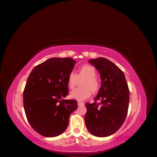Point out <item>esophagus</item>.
<instances>
[{
    "label": "esophagus",
    "mask_w": 157,
    "mask_h": 157,
    "mask_svg": "<svg viewBox=\"0 0 157 157\" xmlns=\"http://www.w3.org/2000/svg\"><path fill=\"white\" fill-rule=\"evenodd\" d=\"M78 106H83V105H84V103L83 102L78 101Z\"/></svg>",
    "instance_id": "esophagus-1"
}]
</instances>
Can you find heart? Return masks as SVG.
I'll return each mask as SVG.
<instances>
[{
	"label": "heart",
	"instance_id": "1",
	"mask_svg": "<svg viewBox=\"0 0 157 157\" xmlns=\"http://www.w3.org/2000/svg\"><path fill=\"white\" fill-rule=\"evenodd\" d=\"M97 71L93 66L85 64L81 66L78 71V74L73 71L69 73L67 77V84L70 89H73L79 80L82 81V88L74 90L70 94L71 98L77 101H83L91 96L92 92L94 94H97L101 88V82L96 77Z\"/></svg>",
	"mask_w": 157,
	"mask_h": 157
}]
</instances>
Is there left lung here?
Here are the masks:
<instances>
[{"instance_id":"obj_1","label":"left lung","mask_w":157,"mask_h":157,"mask_svg":"<svg viewBox=\"0 0 157 157\" xmlns=\"http://www.w3.org/2000/svg\"><path fill=\"white\" fill-rule=\"evenodd\" d=\"M100 73L101 85L93 103H86L85 124L95 136L112 135L124 123L129 106L130 91L123 71L104 58L90 59Z\"/></svg>"}]
</instances>
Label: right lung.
Listing matches in <instances>:
<instances>
[{"mask_svg":"<svg viewBox=\"0 0 157 157\" xmlns=\"http://www.w3.org/2000/svg\"><path fill=\"white\" fill-rule=\"evenodd\" d=\"M75 63L71 58H52L35 67L27 78L23 107L30 125L42 136L62 134L78 107L75 99H63L69 94L67 77Z\"/></svg>","mask_w":157,"mask_h":157,"instance_id":"right-lung-1","label":"right lung"}]
</instances>
